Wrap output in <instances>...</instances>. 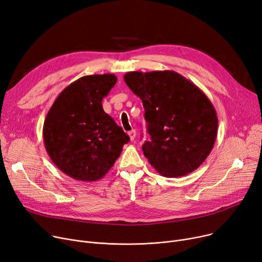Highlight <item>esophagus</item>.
<instances>
[{
	"mask_svg": "<svg viewBox=\"0 0 262 262\" xmlns=\"http://www.w3.org/2000/svg\"><path fill=\"white\" fill-rule=\"evenodd\" d=\"M128 136H129V139L133 141L136 138V130L132 129L130 132H128Z\"/></svg>",
	"mask_w": 262,
	"mask_h": 262,
	"instance_id": "esophagus-1",
	"label": "esophagus"
}]
</instances>
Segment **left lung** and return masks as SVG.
I'll use <instances>...</instances> for the list:
<instances>
[{
	"label": "left lung",
	"instance_id": "8db88e82",
	"mask_svg": "<svg viewBox=\"0 0 262 262\" xmlns=\"http://www.w3.org/2000/svg\"><path fill=\"white\" fill-rule=\"evenodd\" d=\"M128 88L144 107L149 141L144 156L159 174L180 177L208 157L217 134L215 109L206 94L174 71L128 72Z\"/></svg>",
	"mask_w": 262,
	"mask_h": 262
}]
</instances>
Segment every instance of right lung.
<instances>
[{"label": "right lung", "instance_id": "add662e5", "mask_svg": "<svg viewBox=\"0 0 262 262\" xmlns=\"http://www.w3.org/2000/svg\"><path fill=\"white\" fill-rule=\"evenodd\" d=\"M116 82L114 74L82 76L61 91L47 115V152L55 166L74 180H101L129 141L102 106Z\"/></svg>", "mask_w": 262, "mask_h": 262}]
</instances>
